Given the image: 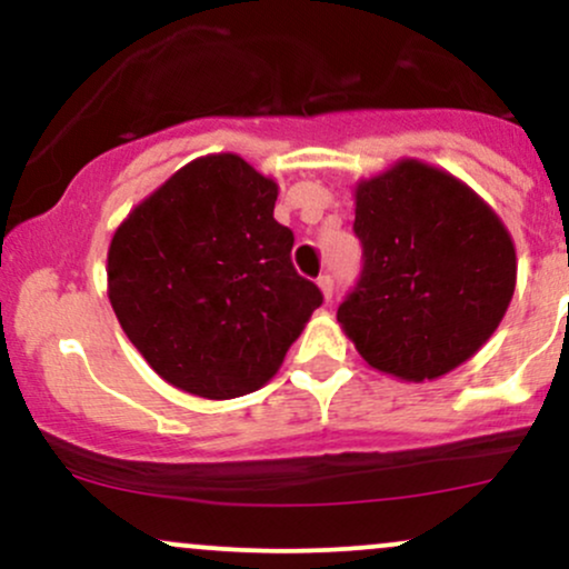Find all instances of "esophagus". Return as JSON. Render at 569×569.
<instances>
[{"instance_id":"1","label":"esophagus","mask_w":569,"mask_h":569,"mask_svg":"<svg viewBox=\"0 0 569 569\" xmlns=\"http://www.w3.org/2000/svg\"><path fill=\"white\" fill-rule=\"evenodd\" d=\"M318 289L323 291V299H326V302H329V299L335 297V278H331L329 272H323V276L318 278Z\"/></svg>"}]
</instances>
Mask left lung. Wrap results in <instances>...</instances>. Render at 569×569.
Wrapping results in <instances>:
<instances>
[{
  "label": "left lung",
  "mask_w": 569,
  "mask_h": 569,
  "mask_svg": "<svg viewBox=\"0 0 569 569\" xmlns=\"http://www.w3.org/2000/svg\"><path fill=\"white\" fill-rule=\"evenodd\" d=\"M363 270L337 321L371 369L426 382L495 335L516 289L498 213L452 173L398 160L356 184Z\"/></svg>",
  "instance_id": "left-lung-1"
}]
</instances>
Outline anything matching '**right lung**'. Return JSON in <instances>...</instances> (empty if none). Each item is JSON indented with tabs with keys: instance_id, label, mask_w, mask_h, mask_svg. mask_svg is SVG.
Here are the masks:
<instances>
[{
	"instance_id": "1",
	"label": "right lung",
	"mask_w": 569,
	"mask_h": 569,
	"mask_svg": "<svg viewBox=\"0 0 569 569\" xmlns=\"http://www.w3.org/2000/svg\"><path fill=\"white\" fill-rule=\"evenodd\" d=\"M278 184L232 152L179 168L114 230L109 302L143 361L184 393L227 401L276 377L323 297L272 219Z\"/></svg>"
}]
</instances>
